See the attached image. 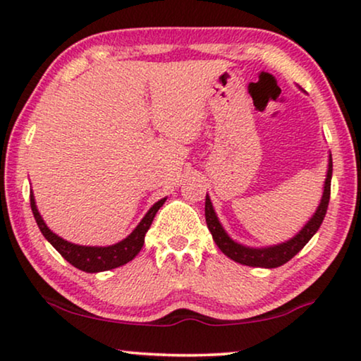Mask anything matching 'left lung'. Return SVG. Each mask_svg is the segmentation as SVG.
<instances>
[{"instance_id": "8db88e82", "label": "left lung", "mask_w": 361, "mask_h": 361, "mask_svg": "<svg viewBox=\"0 0 361 361\" xmlns=\"http://www.w3.org/2000/svg\"><path fill=\"white\" fill-rule=\"evenodd\" d=\"M331 178H332V157L329 155V169H327V176L324 181V192H322V199L319 202L318 209L313 217L308 220V224L300 230V233L293 236L292 240L285 241L281 245L267 246V248H250V246H243L236 243L225 232L222 225H220L217 215L214 212L212 202L209 196H206V222L207 227L211 230L212 238L215 245L219 246V250L224 252L225 256H228L230 259L240 264L251 266V267H279L288 262L292 257L297 255L301 248L313 238V235L318 232L321 227L322 220L326 217L327 206H329V197H331Z\"/></svg>"}]
</instances>
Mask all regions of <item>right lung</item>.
<instances>
[{
    "instance_id": "add662e5",
    "label": "right lung",
    "mask_w": 361,
    "mask_h": 361,
    "mask_svg": "<svg viewBox=\"0 0 361 361\" xmlns=\"http://www.w3.org/2000/svg\"><path fill=\"white\" fill-rule=\"evenodd\" d=\"M166 197L160 199L149 209V212L144 215V219L139 222L136 228L133 230V233L126 236L125 240L120 243L111 245V246H80L69 243V241L63 240L61 236L53 233L50 228L47 227V224L43 222L42 215L37 211L34 195H30V207L34 212L35 222L39 225L42 235L50 241L53 248H55L60 255L66 259L69 264L80 269L84 272H102V271H110V269L120 267L126 264L134 257L137 256V252L141 251L144 245V236H146L147 230L150 228V224L155 217V214L160 207L164 206Z\"/></svg>"
}]
</instances>
